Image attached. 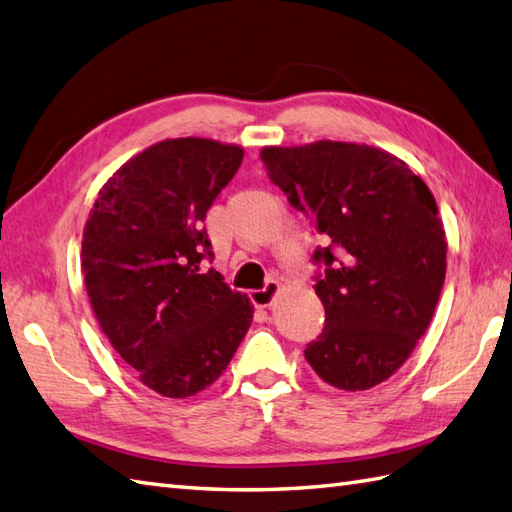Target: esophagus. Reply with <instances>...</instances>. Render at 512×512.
I'll return each instance as SVG.
<instances>
[{
	"instance_id": "obj_1",
	"label": "esophagus",
	"mask_w": 512,
	"mask_h": 512,
	"mask_svg": "<svg viewBox=\"0 0 512 512\" xmlns=\"http://www.w3.org/2000/svg\"><path fill=\"white\" fill-rule=\"evenodd\" d=\"M279 290H281V285L275 279H270V281H266L264 288L251 290V294H248V296H251V303L255 307H268L272 301H275V296L279 294Z\"/></svg>"
}]
</instances>
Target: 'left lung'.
<instances>
[{
	"mask_svg": "<svg viewBox=\"0 0 512 512\" xmlns=\"http://www.w3.org/2000/svg\"><path fill=\"white\" fill-rule=\"evenodd\" d=\"M259 157L323 240L312 261L325 327L305 360L340 390L382 384L427 331L445 283L447 242L432 192L371 146L316 141Z\"/></svg>",
	"mask_w": 512,
	"mask_h": 512,
	"instance_id": "obj_1",
	"label": "left lung"
}]
</instances>
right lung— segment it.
<instances>
[{
  "mask_svg": "<svg viewBox=\"0 0 512 512\" xmlns=\"http://www.w3.org/2000/svg\"><path fill=\"white\" fill-rule=\"evenodd\" d=\"M244 159L211 139H168L124 163L89 213L82 272L98 323L163 397L205 390L229 366L253 305L220 272L202 222Z\"/></svg>",
  "mask_w": 512,
  "mask_h": 512,
  "instance_id": "add662e5",
  "label": "right lung"
}]
</instances>
